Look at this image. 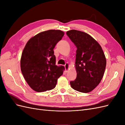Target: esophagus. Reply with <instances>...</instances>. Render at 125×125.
<instances>
[{
    "label": "esophagus",
    "mask_w": 125,
    "mask_h": 125,
    "mask_svg": "<svg viewBox=\"0 0 125 125\" xmlns=\"http://www.w3.org/2000/svg\"><path fill=\"white\" fill-rule=\"evenodd\" d=\"M65 69H66V70L67 71H68V70H69V65L68 64V63L67 62V63L65 64Z\"/></svg>",
    "instance_id": "34e87169"
}]
</instances>
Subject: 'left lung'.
I'll return each instance as SVG.
<instances>
[{
    "label": "left lung",
    "instance_id": "left-lung-1",
    "mask_svg": "<svg viewBox=\"0 0 125 125\" xmlns=\"http://www.w3.org/2000/svg\"><path fill=\"white\" fill-rule=\"evenodd\" d=\"M77 47L75 67L77 78L70 83L77 91L89 93L99 84L106 65L101 45L86 33L71 30L66 32Z\"/></svg>",
    "mask_w": 125,
    "mask_h": 125
}]
</instances>
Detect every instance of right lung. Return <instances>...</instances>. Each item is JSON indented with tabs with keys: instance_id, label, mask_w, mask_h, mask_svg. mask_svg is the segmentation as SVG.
<instances>
[{
	"instance_id": "obj_1",
	"label": "right lung",
	"mask_w": 125,
	"mask_h": 125,
	"mask_svg": "<svg viewBox=\"0 0 125 125\" xmlns=\"http://www.w3.org/2000/svg\"><path fill=\"white\" fill-rule=\"evenodd\" d=\"M64 35L60 30L42 32L30 39L22 53L21 72L29 85L41 92L55 88L63 66L56 65L54 48Z\"/></svg>"
}]
</instances>
